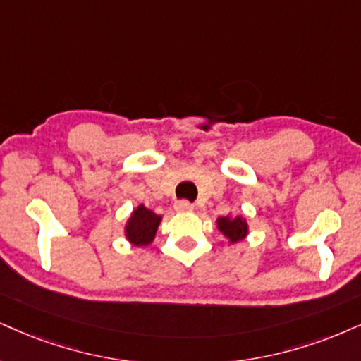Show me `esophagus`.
Segmentation results:
<instances>
[{
  "mask_svg": "<svg viewBox=\"0 0 361 361\" xmlns=\"http://www.w3.org/2000/svg\"><path fill=\"white\" fill-rule=\"evenodd\" d=\"M173 209H176L177 212H190L194 211V206L188 201H177L173 204Z\"/></svg>",
  "mask_w": 361,
  "mask_h": 361,
  "instance_id": "34e87169",
  "label": "esophagus"
}]
</instances>
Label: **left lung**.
<instances>
[{"label": "left lung", "instance_id": "obj_1", "mask_svg": "<svg viewBox=\"0 0 361 361\" xmlns=\"http://www.w3.org/2000/svg\"><path fill=\"white\" fill-rule=\"evenodd\" d=\"M216 222H217V229H219L221 233L229 239V243L243 241L249 233L247 222L243 216L217 217Z\"/></svg>", "mask_w": 361, "mask_h": 361}]
</instances>
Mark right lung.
<instances>
[{
	"instance_id": "1",
	"label": "right lung",
	"mask_w": 361,
	"mask_h": 361,
	"mask_svg": "<svg viewBox=\"0 0 361 361\" xmlns=\"http://www.w3.org/2000/svg\"><path fill=\"white\" fill-rule=\"evenodd\" d=\"M160 221L162 217L140 204L139 207L133 209L126 224L127 241L133 246H149L154 241Z\"/></svg>"
}]
</instances>
